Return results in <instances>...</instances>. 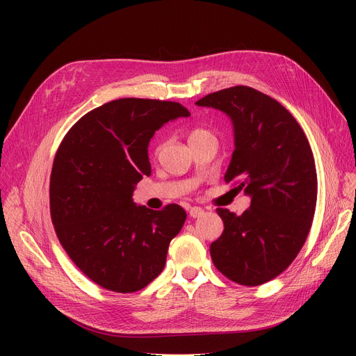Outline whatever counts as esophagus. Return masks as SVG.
I'll use <instances>...</instances> for the list:
<instances>
[{"mask_svg": "<svg viewBox=\"0 0 356 356\" xmlns=\"http://www.w3.org/2000/svg\"><path fill=\"white\" fill-rule=\"evenodd\" d=\"M203 213H204V211H203L202 208H199V207H193V208L190 209V217H191V218H200Z\"/></svg>", "mask_w": 356, "mask_h": 356, "instance_id": "esophagus-1", "label": "esophagus"}]
</instances>
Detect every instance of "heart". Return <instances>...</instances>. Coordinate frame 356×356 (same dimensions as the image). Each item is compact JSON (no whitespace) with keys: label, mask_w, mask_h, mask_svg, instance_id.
<instances>
[{"label":"heart","mask_w":356,"mask_h":356,"mask_svg":"<svg viewBox=\"0 0 356 356\" xmlns=\"http://www.w3.org/2000/svg\"><path fill=\"white\" fill-rule=\"evenodd\" d=\"M209 135H212V134L209 131H207V129L196 127V129H193V131H190V134H188V143L195 141V139L203 138V136H209Z\"/></svg>","instance_id":"b5f03b06"}]
</instances>
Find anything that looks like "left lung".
Instances as JSON below:
<instances>
[{
  "label": "left lung",
  "mask_w": 356,
  "mask_h": 356,
  "mask_svg": "<svg viewBox=\"0 0 356 356\" xmlns=\"http://www.w3.org/2000/svg\"><path fill=\"white\" fill-rule=\"evenodd\" d=\"M196 105L230 118L234 152L224 179L251 199L242 215L217 209L224 232L211 243L212 261L233 282L261 285L281 275L306 242L318 193L314 154L296 118L252 88L209 93Z\"/></svg>",
  "instance_id": "8db88e82"
}]
</instances>
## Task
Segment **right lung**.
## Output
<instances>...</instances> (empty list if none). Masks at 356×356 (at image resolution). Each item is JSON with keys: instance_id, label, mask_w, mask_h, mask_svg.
Listing matches in <instances>:
<instances>
[{"instance_id": "right-lung-1", "label": "right lung", "mask_w": 356, "mask_h": 356, "mask_svg": "<svg viewBox=\"0 0 356 356\" xmlns=\"http://www.w3.org/2000/svg\"><path fill=\"white\" fill-rule=\"evenodd\" d=\"M190 113L178 102L122 98L92 110L63 138L50 177V213L59 242L95 284L143 289L163 270L187 213L132 200L152 175L148 145L168 122Z\"/></svg>"}]
</instances>
